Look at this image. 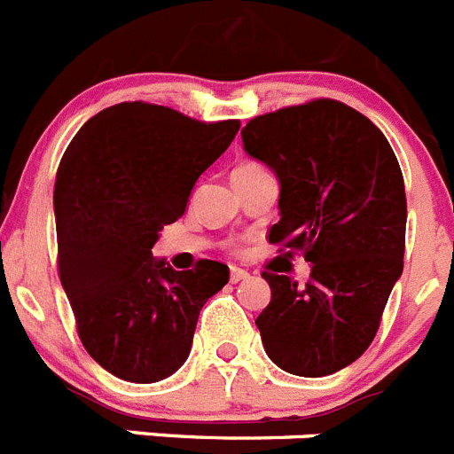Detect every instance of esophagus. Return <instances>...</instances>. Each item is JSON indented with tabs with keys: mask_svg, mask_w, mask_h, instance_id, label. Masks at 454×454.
Masks as SVG:
<instances>
[{
	"mask_svg": "<svg viewBox=\"0 0 454 454\" xmlns=\"http://www.w3.org/2000/svg\"><path fill=\"white\" fill-rule=\"evenodd\" d=\"M246 278H250V273H247V270H243V269H239V266H231V270H230V280L234 282H241V280H246Z\"/></svg>",
	"mask_w": 454,
	"mask_h": 454,
	"instance_id": "34e87169",
	"label": "esophagus"
}]
</instances>
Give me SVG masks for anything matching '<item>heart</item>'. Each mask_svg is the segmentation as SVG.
Wrapping results in <instances>:
<instances>
[{
    "label": "heart",
    "mask_w": 454,
    "mask_h": 454,
    "mask_svg": "<svg viewBox=\"0 0 454 454\" xmlns=\"http://www.w3.org/2000/svg\"><path fill=\"white\" fill-rule=\"evenodd\" d=\"M246 168H254V165H246ZM246 168H239V169H246Z\"/></svg>",
    "instance_id": "1"
}]
</instances>
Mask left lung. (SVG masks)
Listing matches in <instances>:
<instances>
[{
	"label": "left lung",
	"instance_id": "obj_1",
	"mask_svg": "<svg viewBox=\"0 0 454 454\" xmlns=\"http://www.w3.org/2000/svg\"><path fill=\"white\" fill-rule=\"evenodd\" d=\"M241 137L280 184L269 241L312 269L305 285L262 273L270 286L254 321L262 344L280 370L326 377L370 347L404 269L400 162L367 116L328 98L254 116Z\"/></svg>",
	"mask_w": 454,
	"mask_h": 454
}]
</instances>
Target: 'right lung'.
I'll return each mask as SVG.
<instances>
[{
	"mask_svg": "<svg viewBox=\"0 0 454 454\" xmlns=\"http://www.w3.org/2000/svg\"><path fill=\"white\" fill-rule=\"evenodd\" d=\"M236 130L239 121L201 123L135 100L91 116L61 158V286L89 356L123 381L156 383L179 370L200 309L230 282L220 262L174 270L151 247Z\"/></svg>",
	"mask_w": 454,
	"mask_h": 454,
	"instance_id": "right-lung-1",
	"label": "right lung"
}]
</instances>
